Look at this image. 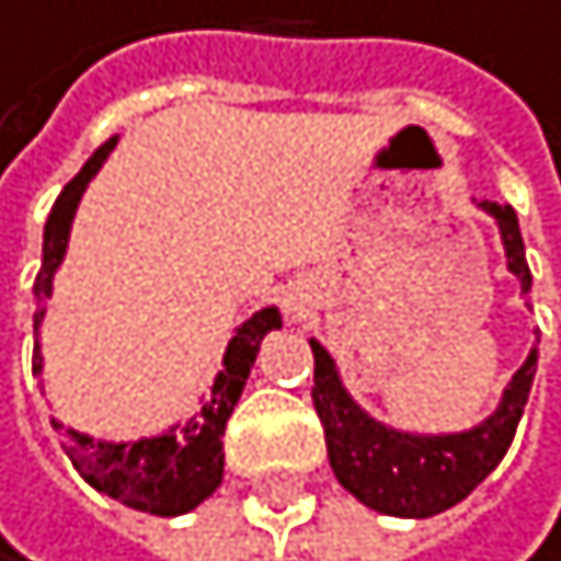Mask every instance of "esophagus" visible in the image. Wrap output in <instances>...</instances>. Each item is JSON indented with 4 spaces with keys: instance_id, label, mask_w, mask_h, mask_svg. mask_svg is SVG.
<instances>
[{
    "instance_id": "34e87169",
    "label": "esophagus",
    "mask_w": 561,
    "mask_h": 561,
    "mask_svg": "<svg viewBox=\"0 0 561 561\" xmlns=\"http://www.w3.org/2000/svg\"><path fill=\"white\" fill-rule=\"evenodd\" d=\"M286 304H289V310H300V304H297V300H286Z\"/></svg>"
}]
</instances>
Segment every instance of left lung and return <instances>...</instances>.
Listing matches in <instances>:
<instances>
[{"label":"left lung","instance_id":"obj_1","mask_svg":"<svg viewBox=\"0 0 561 561\" xmlns=\"http://www.w3.org/2000/svg\"><path fill=\"white\" fill-rule=\"evenodd\" d=\"M484 215L495 218L505 268L519 278V297L530 293V268L519 237L516 211L510 204L481 201ZM314 350V410L324 427L329 445V463L335 481L343 484L367 510L403 519H427L456 502H463L484 477L502 463L505 449L516 435V424L524 417L534 370H537V343L530 346L527 360L502 389L499 407L481 424L463 431H407L385 424L353 399L346 389L339 364L318 339H307Z\"/></svg>","mask_w":561,"mask_h":561}]
</instances>
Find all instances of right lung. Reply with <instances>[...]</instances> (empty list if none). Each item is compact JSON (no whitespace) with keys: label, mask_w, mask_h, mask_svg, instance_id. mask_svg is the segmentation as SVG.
I'll use <instances>...</instances> for the list:
<instances>
[{"label":"right lung","mask_w":561,"mask_h":561,"mask_svg":"<svg viewBox=\"0 0 561 561\" xmlns=\"http://www.w3.org/2000/svg\"><path fill=\"white\" fill-rule=\"evenodd\" d=\"M119 144V137H108L102 148H98L84 169L62 186V194L51 204V215L45 222V243H42V272L34 278V378H42V339L37 329L45 321V307L51 300V283H56V272L62 268L66 247H70V229L80 208V197H84L88 183L98 176V169L105 165V158L112 148ZM272 329H283V314L278 307H261L254 310L243 324L232 329V339L222 353V370L211 381L208 399L201 396V407L194 417L169 424L158 435H144V438H94L88 431L77 427H62V421L51 417V427L59 431L62 449L70 456V463L80 470V477L102 495L116 499L123 505L151 516H183L197 510V505L215 495V488L222 484V467H226V453H222V431L232 407L240 403L243 385L251 367L257 360L261 339Z\"/></svg>","instance_id":"1"}]
</instances>
